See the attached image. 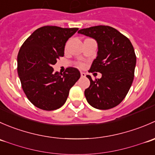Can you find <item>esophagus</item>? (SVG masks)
<instances>
[{
  "label": "esophagus",
  "instance_id": "34e87169",
  "mask_svg": "<svg viewBox=\"0 0 155 155\" xmlns=\"http://www.w3.org/2000/svg\"><path fill=\"white\" fill-rule=\"evenodd\" d=\"M80 74H81V76H82V77H85V76H86V74H85V73H83V72H81Z\"/></svg>",
  "mask_w": 155,
  "mask_h": 155
}]
</instances>
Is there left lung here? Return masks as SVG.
Segmentation results:
<instances>
[{
  "mask_svg": "<svg viewBox=\"0 0 155 155\" xmlns=\"http://www.w3.org/2000/svg\"><path fill=\"white\" fill-rule=\"evenodd\" d=\"M79 34L94 39L98 51L89 72H99L101 79L90 80L85 96L89 104L98 109L118 106L134 81L137 57L129 39L110 26L98 25L81 29Z\"/></svg>",
  "mask_w": 155,
  "mask_h": 155,
  "instance_id": "left-lung-1",
  "label": "left lung"
}]
</instances>
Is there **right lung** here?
I'll return each mask as SVG.
<instances>
[{
    "mask_svg": "<svg viewBox=\"0 0 155 155\" xmlns=\"http://www.w3.org/2000/svg\"><path fill=\"white\" fill-rule=\"evenodd\" d=\"M79 30L57 26L37 29L24 42L17 58L18 74L28 99L39 109L46 111L61 107L70 89L80 78L79 70L67 68L62 73L52 65L64 54L67 41Z\"/></svg>",
    "mask_w": 155,
    "mask_h": 155,
    "instance_id": "add662e5",
    "label": "right lung"
}]
</instances>
